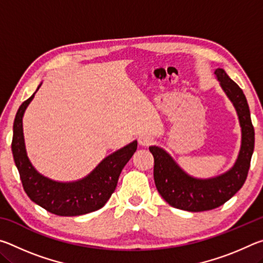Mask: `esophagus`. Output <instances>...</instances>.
<instances>
[{
  "label": "esophagus",
  "mask_w": 263,
  "mask_h": 263,
  "mask_svg": "<svg viewBox=\"0 0 263 263\" xmlns=\"http://www.w3.org/2000/svg\"><path fill=\"white\" fill-rule=\"evenodd\" d=\"M138 141H139V144L141 146H149L154 142V138L151 135H146V133H144V135L139 136V138H138Z\"/></svg>",
  "instance_id": "1"
}]
</instances>
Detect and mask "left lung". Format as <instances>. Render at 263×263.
<instances>
[{
	"label": "left lung",
	"mask_w": 263,
	"mask_h": 263,
	"mask_svg": "<svg viewBox=\"0 0 263 263\" xmlns=\"http://www.w3.org/2000/svg\"><path fill=\"white\" fill-rule=\"evenodd\" d=\"M215 74L237 110L241 126V148L232 169L213 179H194L185 174L162 148L157 146L149 147L154 157V182L159 194L169 205L181 210L201 212L222 205L241 189L251 167L254 151V127L246 96L224 69L218 68Z\"/></svg>",
	"instance_id": "left-lung-1"
}]
</instances>
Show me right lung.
I'll return each instance as SVG.
<instances>
[{"mask_svg": "<svg viewBox=\"0 0 263 263\" xmlns=\"http://www.w3.org/2000/svg\"><path fill=\"white\" fill-rule=\"evenodd\" d=\"M33 96L34 94L24 101L17 111L11 142L14 160L26 195L31 201L57 216H80L99 210L117 186L122 169L137 151V141L106 157L82 180L70 183L52 181L35 171L25 151L23 115Z\"/></svg>", "mask_w": 263, "mask_h": 263, "instance_id": "right-lung-1", "label": "right lung"}]
</instances>
